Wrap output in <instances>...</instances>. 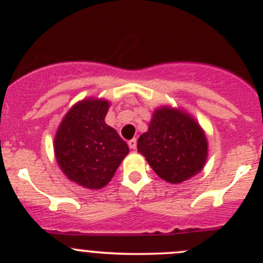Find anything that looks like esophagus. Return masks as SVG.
<instances>
[{
    "instance_id": "1",
    "label": "esophagus",
    "mask_w": 263,
    "mask_h": 263,
    "mask_svg": "<svg viewBox=\"0 0 263 263\" xmlns=\"http://www.w3.org/2000/svg\"><path fill=\"white\" fill-rule=\"evenodd\" d=\"M128 146H129V148H132V150H135V148H136V146H137V140L136 139L129 140Z\"/></svg>"
}]
</instances>
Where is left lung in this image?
I'll return each mask as SVG.
<instances>
[{
    "label": "left lung",
    "instance_id": "left-lung-1",
    "mask_svg": "<svg viewBox=\"0 0 263 263\" xmlns=\"http://www.w3.org/2000/svg\"><path fill=\"white\" fill-rule=\"evenodd\" d=\"M137 150L153 171L172 184L200 173L206 164L209 144L202 127L181 108L163 105L154 110Z\"/></svg>",
    "mask_w": 263,
    "mask_h": 263
}]
</instances>
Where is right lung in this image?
I'll use <instances>...</instances> for the list:
<instances>
[{"label":"right lung","instance_id":"1","mask_svg":"<svg viewBox=\"0 0 263 263\" xmlns=\"http://www.w3.org/2000/svg\"><path fill=\"white\" fill-rule=\"evenodd\" d=\"M110 103L87 98L63 117L54 136L58 166L70 181L89 190L105 187L128 154V145L105 123Z\"/></svg>","mask_w":263,"mask_h":263}]
</instances>
